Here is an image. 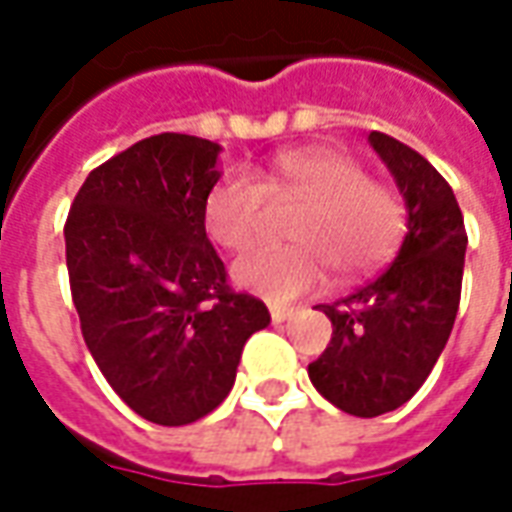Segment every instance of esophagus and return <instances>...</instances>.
<instances>
[{
    "label": "esophagus",
    "instance_id": "1",
    "mask_svg": "<svg viewBox=\"0 0 512 512\" xmlns=\"http://www.w3.org/2000/svg\"><path fill=\"white\" fill-rule=\"evenodd\" d=\"M290 315H293V307H271V318H274V323L288 321Z\"/></svg>",
    "mask_w": 512,
    "mask_h": 512
}]
</instances>
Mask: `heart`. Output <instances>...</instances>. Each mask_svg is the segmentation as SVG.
<instances>
[{
    "instance_id": "b5f03b06",
    "label": "heart",
    "mask_w": 512,
    "mask_h": 512,
    "mask_svg": "<svg viewBox=\"0 0 512 512\" xmlns=\"http://www.w3.org/2000/svg\"><path fill=\"white\" fill-rule=\"evenodd\" d=\"M268 200H301L288 224L296 244L260 246L233 268L238 285L274 304L318 288L329 266L359 277L384 266L406 235V202L392 186L337 147L279 153L266 169H227L205 197V230L230 252H244L266 227Z\"/></svg>"
}]
</instances>
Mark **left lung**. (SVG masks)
Instances as JSON below:
<instances>
[{"label": "left lung", "mask_w": 512, "mask_h": 512, "mask_svg": "<svg viewBox=\"0 0 512 512\" xmlns=\"http://www.w3.org/2000/svg\"><path fill=\"white\" fill-rule=\"evenodd\" d=\"M370 145L406 200L408 233L384 274L345 299L318 304L332 321V340L307 367L315 389L354 417L395 411L425 384L450 340L466 255L450 183L395 136L370 131Z\"/></svg>", "instance_id": "left-lung-1"}]
</instances>
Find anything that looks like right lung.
Returning <instances> with one entry per match:
<instances>
[{
    "mask_svg": "<svg viewBox=\"0 0 512 512\" xmlns=\"http://www.w3.org/2000/svg\"><path fill=\"white\" fill-rule=\"evenodd\" d=\"M219 145L156 134L95 167L65 222L82 337L128 408L189 425L230 395L268 307L227 282L205 235Z\"/></svg>",
    "mask_w": 512,
    "mask_h": 512,
    "instance_id": "obj_1",
    "label": "right lung"
}]
</instances>
